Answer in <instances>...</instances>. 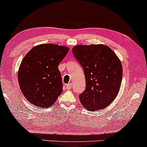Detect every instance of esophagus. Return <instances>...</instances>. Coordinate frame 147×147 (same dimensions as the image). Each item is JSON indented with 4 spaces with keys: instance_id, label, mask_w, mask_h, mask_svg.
<instances>
[{
    "instance_id": "obj_1",
    "label": "esophagus",
    "mask_w": 147,
    "mask_h": 147,
    "mask_svg": "<svg viewBox=\"0 0 147 147\" xmlns=\"http://www.w3.org/2000/svg\"><path fill=\"white\" fill-rule=\"evenodd\" d=\"M65 88H66L67 90H71L72 88V84H66L65 85Z\"/></svg>"
}]
</instances>
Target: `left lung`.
I'll return each instance as SVG.
<instances>
[{"instance_id":"obj_1","label":"left lung","mask_w":147,"mask_h":147,"mask_svg":"<svg viewBox=\"0 0 147 147\" xmlns=\"http://www.w3.org/2000/svg\"><path fill=\"white\" fill-rule=\"evenodd\" d=\"M74 57L84 72L86 89L79 95L86 109H103L113 102L119 92L122 67L115 53L103 44L78 45L72 49Z\"/></svg>"}]
</instances>
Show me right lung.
<instances>
[{
	"label": "right lung",
	"instance_id": "1",
	"mask_svg": "<svg viewBox=\"0 0 147 147\" xmlns=\"http://www.w3.org/2000/svg\"><path fill=\"white\" fill-rule=\"evenodd\" d=\"M69 48L56 44H40L32 48L23 58L18 71V82L30 103L47 108L56 101L63 91L58 65Z\"/></svg>",
	"mask_w": 147,
	"mask_h": 147
}]
</instances>
